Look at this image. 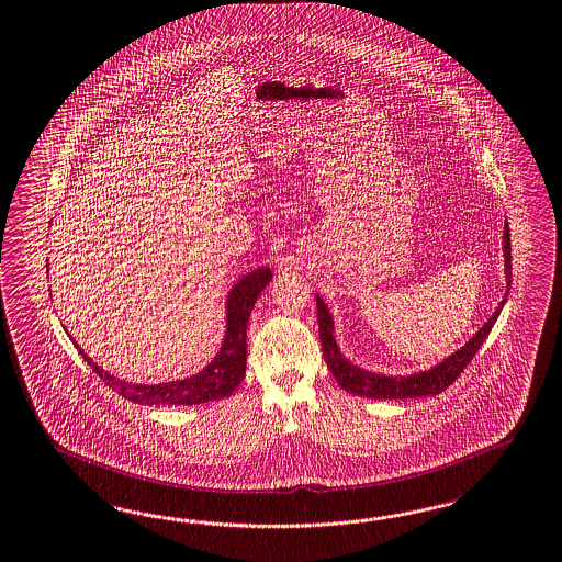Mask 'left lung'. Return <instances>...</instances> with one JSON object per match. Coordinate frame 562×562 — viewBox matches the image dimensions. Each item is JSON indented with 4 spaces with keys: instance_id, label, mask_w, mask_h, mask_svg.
<instances>
[{
    "instance_id": "1",
    "label": "left lung",
    "mask_w": 562,
    "mask_h": 562,
    "mask_svg": "<svg viewBox=\"0 0 562 562\" xmlns=\"http://www.w3.org/2000/svg\"><path fill=\"white\" fill-rule=\"evenodd\" d=\"M504 259H505V295L504 300L493 312V316L479 328L475 336L452 352L450 357L434 364L428 371H419L412 374H381L373 371H364L359 364H352L340 352L334 336V319L330 310L324 300L316 295L317 303V326H319V340L324 359L328 362V369L336 376L338 385L346 389L348 393H355L360 397L369 400H409V397H426V395H438L445 389L454 383V379L464 371V367L475 357L476 350L487 340L493 324L502 314V307L507 302V293L512 288V243H509V228L504 226Z\"/></svg>"
}]
</instances>
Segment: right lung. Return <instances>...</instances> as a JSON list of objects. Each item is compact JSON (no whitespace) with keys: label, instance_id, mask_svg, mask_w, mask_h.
Segmentation results:
<instances>
[{"label":"right lung","instance_id":"1","mask_svg":"<svg viewBox=\"0 0 562 562\" xmlns=\"http://www.w3.org/2000/svg\"><path fill=\"white\" fill-rule=\"evenodd\" d=\"M271 279H273L271 269L260 267L234 283L226 300V334H224L222 348L203 371L188 379L159 383V385L126 383L98 367V362L87 357L83 348L71 338L72 345L77 346L79 355L87 360V364L100 374L117 395H122L128 402L143 403V405H198V403L217 402L222 397H228L245 379L248 317L259 300L260 291L269 285Z\"/></svg>","mask_w":562,"mask_h":562}]
</instances>
